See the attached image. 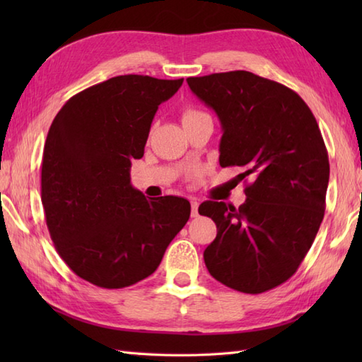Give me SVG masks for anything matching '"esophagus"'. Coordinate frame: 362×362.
<instances>
[{
    "instance_id": "1",
    "label": "esophagus",
    "mask_w": 362,
    "mask_h": 362,
    "mask_svg": "<svg viewBox=\"0 0 362 362\" xmlns=\"http://www.w3.org/2000/svg\"><path fill=\"white\" fill-rule=\"evenodd\" d=\"M191 216L193 218H197L199 216V202L197 201H191Z\"/></svg>"
}]
</instances>
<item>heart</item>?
<instances>
[{
  "label": "heart",
  "mask_w": 362,
  "mask_h": 362,
  "mask_svg": "<svg viewBox=\"0 0 362 362\" xmlns=\"http://www.w3.org/2000/svg\"><path fill=\"white\" fill-rule=\"evenodd\" d=\"M201 115H205V113L199 112V110H196V109H185V110H183V113H182V121L187 122V121H189V119H194V118H197V117H201Z\"/></svg>",
  "instance_id": "heart-1"
}]
</instances>
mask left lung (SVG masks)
Here are the masks:
<instances>
[{"mask_svg": "<svg viewBox=\"0 0 362 362\" xmlns=\"http://www.w3.org/2000/svg\"><path fill=\"white\" fill-rule=\"evenodd\" d=\"M187 82L221 121L219 165L253 180L240 209L199 206L218 228L205 266L235 291L266 292L296 274L324 219L329 163L317 121L294 90L250 71Z\"/></svg>", "mask_w": 362, "mask_h": 362, "instance_id": "left-lung-1", "label": "left lung"}]
</instances>
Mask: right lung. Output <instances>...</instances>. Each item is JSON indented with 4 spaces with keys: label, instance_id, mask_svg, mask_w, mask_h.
Instances as JSON below:
<instances>
[{
    "label": "right lung",
    "instance_id": "right-lung-1",
    "mask_svg": "<svg viewBox=\"0 0 362 362\" xmlns=\"http://www.w3.org/2000/svg\"><path fill=\"white\" fill-rule=\"evenodd\" d=\"M182 83L117 76L68 99L49 127L42 161L46 226L68 267L99 288H126L156 272L189 219L187 199H148L130 185V165L143 157L158 105Z\"/></svg>",
    "mask_w": 362,
    "mask_h": 362
}]
</instances>
